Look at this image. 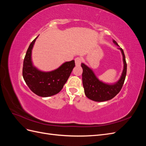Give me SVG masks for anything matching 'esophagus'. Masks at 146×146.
Returning a JSON list of instances; mask_svg holds the SVG:
<instances>
[{"mask_svg": "<svg viewBox=\"0 0 146 146\" xmlns=\"http://www.w3.org/2000/svg\"><path fill=\"white\" fill-rule=\"evenodd\" d=\"M75 63H76V65L77 66H79L82 63V59L80 57H77L76 59H75Z\"/></svg>", "mask_w": 146, "mask_h": 146, "instance_id": "obj_1", "label": "esophagus"}]
</instances>
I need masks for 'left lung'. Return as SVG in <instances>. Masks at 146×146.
<instances>
[{
  "label": "left lung",
  "instance_id": "obj_1",
  "mask_svg": "<svg viewBox=\"0 0 146 146\" xmlns=\"http://www.w3.org/2000/svg\"><path fill=\"white\" fill-rule=\"evenodd\" d=\"M113 42L114 44L119 46L116 41L113 40ZM118 49L122 53L123 68L120 78L114 83H106L99 80L90 68L83 63L81 64L83 69V86L85 94L88 99L96 102L107 101L113 99L121 91L126 77L127 63L122 48L119 47Z\"/></svg>",
  "mask_w": 146,
  "mask_h": 146
}]
</instances>
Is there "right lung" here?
<instances>
[{"instance_id":"add662e5","label":"right lung","mask_w":146,"mask_h":146,"mask_svg":"<svg viewBox=\"0 0 146 146\" xmlns=\"http://www.w3.org/2000/svg\"><path fill=\"white\" fill-rule=\"evenodd\" d=\"M38 37L31 42L26 52L23 76L31 91L39 96L46 98L56 94L62 90L75 67V61L72 60L65 62L52 71L39 70L33 65L32 60V49Z\"/></svg>"}]
</instances>
